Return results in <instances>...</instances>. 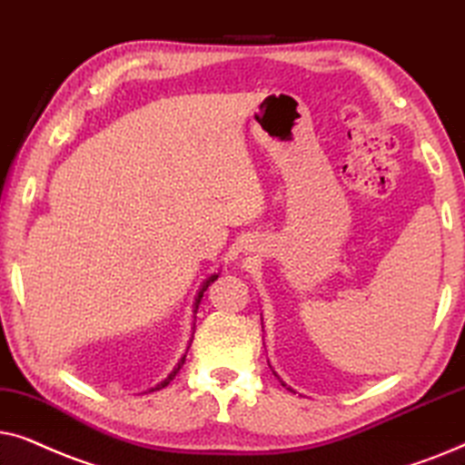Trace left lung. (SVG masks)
Returning <instances> with one entry per match:
<instances>
[{
	"label": "left lung",
	"instance_id": "1",
	"mask_svg": "<svg viewBox=\"0 0 465 465\" xmlns=\"http://www.w3.org/2000/svg\"><path fill=\"white\" fill-rule=\"evenodd\" d=\"M282 382V381H281ZM282 387H287V385H284V382H282ZM289 389V391H293V389H291V387H287Z\"/></svg>",
	"mask_w": 465,
	"mask_h": 465
}]
</instances>
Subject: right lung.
I'll return each mask as SVG.
<instances>
[{"instance_id":"add662e5","label":"right lung","mask_w":465,"mask_h":465,"mask_svg":"<svg viewBox=\"0 0 465 465\" xmlns=\"http://www.w3.org/2000/svg\"><path fill=\"white\" fill-rule=\"evenodd\" d=\"M216 276H219V272H214V274H210V276L206 278V281L202 282V287H200V291H197V295H195V304H193V306H195V311H193V312H197V308H200V302H202V297H203V291L208 289V284H210V282L216 281ZM193 327H195V323H193ZM191 338H193V333H191ZM189 346H191V340H189ZM189 346H187V351H189ZM184 357H187V352H184V355H183L181 359H178V363H176V366H174V370H172V372H170L168 376H165L163 381L157 382V385L148 389V391H157V389H163L165 385H170V381L174 379L176 372H178V370H181V366H183V363H184Z\"/></svg>"}]
</instances>
